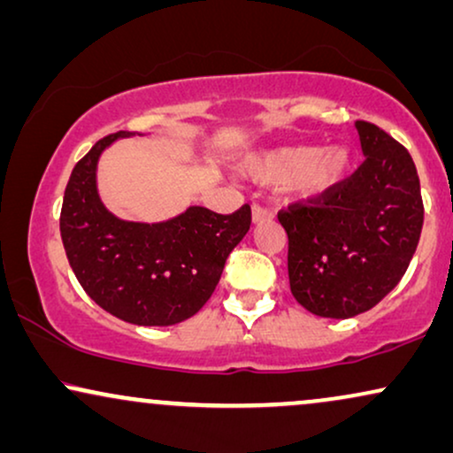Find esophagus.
<instances>
[{"instance_id":"esophagus-1","label":"esophagus","mask_w":453,"mask_h":453,"mask_svg":"<svg viewBox=\"0 0 453 453\" xmlns=\"http://www.w3.org/2000/svg\"><path fill=\"white\" fill-rule=\"evenodd\" d=\"M272 217H273V213L267 207H263V204H253V221L255 223L267 221V219H272Z\"/></svg>"}]
</instances>
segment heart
<instances>
[{
    "label": "heart",
    "instance_id": "obj_1",
    "mask_svg": "<svg viewBox=\"0 0 453 453\" xmlns=\"http://www.w3.org/2000/svg\"><path fill=\"white\" fill-rule=\"evenodd\" d=\"M351 167L347 148L332 146L319 150L316 146H288L263 154L253 163V173L261 181L293 180L301 196H322L345 180Z\"/></svg>",
    "mask_w": 453,
    "mask_h": 453
}]
</instances>
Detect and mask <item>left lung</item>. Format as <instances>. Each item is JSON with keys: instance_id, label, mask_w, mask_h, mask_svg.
Listing matches in <instances>:
<instances>
[{"instance_id": "8db88e82", "label": "left lung", "mask_w": 453, "mask_h": 453, "mask_svg": "<svg viewBox=\"0 0 453 453\" xmlns=\"http://www.w3.org/2000/svg\"><path fill=\"white\" fill-rule=\"evenodd\" d=\"M365 160L322 196L278 211L288 236L295 299L322 318L345 319L385 299L403 278L425 223L420 180L408 148L355 121Z\"/></svg>"}]
</instances>
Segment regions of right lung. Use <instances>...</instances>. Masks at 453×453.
I'll return each mask as SVG.
<instances>
[{"mask_svg":"<svg viewBox=\"0 0 453 453\" xmlns=\"http://www.w3.org/2000/svg\"><path fill=\"white\" fill-rule=\"evenodd\" d=\"M117 131L74 165L60 211V236L83 290L108 313L137 326L192 318L213 295L223 265L250 227V207L230 215L190 207L165 223L117 219L100 203L96 165Z\"/></svg>","mask_w":453,"mask_h":453,"instance_id":"obj_1","label":"right lung"}]
</instances>
